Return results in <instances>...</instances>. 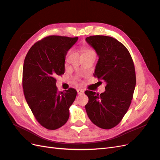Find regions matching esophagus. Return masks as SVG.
<instances>
[{
  "mask_svg": "<svg viewBox=\"0 0 160 160\" xmlns=\"http://www.w3.org/2000/svg\"><path fill=\"white\" fill-rule=\"evenodd\" d=\"M77 93H78V95H83L84 93V90H83V89H79L77 90Z\"/></svg>",
  "mask_w": 160,
  "mask_h": 160,
  "instance_id": "1",
  "label": "esophagus"
}]
</instances>
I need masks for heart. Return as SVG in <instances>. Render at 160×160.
<instances>
[{
	"label": "heart",
	"instance_id": "1",
	"mask_svg": "<svg viewBox=\"0 0 160 160\" xmlns=\"http://www.w3.org/2000/svg\"><path fill=\"white\" fill-rule=\"evenodd\" d=\"M93 52L91 49L88 47H85L83 49V53H86V52Z\"/></svg>",
	"mask_w": 160,
	"mask_h": 160
}]
</instances>
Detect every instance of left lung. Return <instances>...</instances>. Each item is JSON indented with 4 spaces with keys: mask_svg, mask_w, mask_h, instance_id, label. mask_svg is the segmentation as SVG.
Returning <instances> with one entry per match:
<instances>
[{
    "mask_svg": "<svg viewBox=\"0 0 160 160\" xmlns=\"http://www.w3.org/2000/svg\"><path fill=\"white\" fill-rule=\"evenodd\" d=\"M99 57L94 77L106 83L99 94L85 91V105L90 120L97 126L109 129L118 125L132 103L136 83L133 61L128 49L115 38L103 35L86 38Z\"/></svg>",
    "mask_w": 160,
    "mask_h": 160,
    "instance_id": "left-lung-1",
    "label": "left lung"
}]
</instances>
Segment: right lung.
<instances>
[{
  "label": "right lung",
  "mask_w": 160,
  "mask_h": 160,
  "mask_svg": "<svg viewBox=\"0 0 160 160\" xmlns=\"http://www.w3.org/2000/svg\"><path fill=\"white\" fill-rule=\"evenodd\" d=\"M78 37L51 35L35 42L28 51L22 69L27 102L37 122L47 129L65 125L77 95L75 89L59 91L56 77L65 72L67 52Z\"/></svg>",
  "instance_id": "1"
}]
</instances>
